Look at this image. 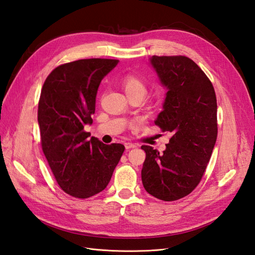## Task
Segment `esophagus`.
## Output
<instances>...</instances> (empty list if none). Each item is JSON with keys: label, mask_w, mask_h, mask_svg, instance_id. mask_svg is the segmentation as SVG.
<instances>
[{"label": "esophagus", "mask_w": 255, "mask_h": 255, "mask_svg": "<svg viewBox=\"0 0 255 255\" xmlns=\"http://www.w3.org/2000/svg\"><path fill=\"white\" fill-rule=\"evenodd\" d=\"M125 146H126L127 150H129V149H132V148H136V144L132 143V142H126Z\"/></svg>", "instance_id": "esophagus-1"}]
</instances>
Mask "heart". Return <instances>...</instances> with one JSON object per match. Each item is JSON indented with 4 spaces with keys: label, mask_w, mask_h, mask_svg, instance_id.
I'll return each mask as SVG.
<instances>
[{
    "label": "heart",
    "mask_w": 255,
    "mask_h": 255,
    "mask_svg": "<svg viewBox=\"0 0 255 255\" xmlns=\"http://www.w3.org/2000/svg\"><path fill=\"white\" fill-rule=\"evenodd\" d=\"M122 86L125 88L127 95L130 96L134 94L144 95L146 91V86L144 82L133 74H128L122 79Z\"/></svg>",
    "instance_id": "obj_1"
}]
</instances>
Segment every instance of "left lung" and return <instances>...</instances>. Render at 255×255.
I'll list each match as a JSON object with an SVG mask.
<instances>
[{"instance_id":"1","label":"left lung","mask_w":255,"mask_h":255,"mask_svg":"<svg viewBox=\"0 0 255 255\" xmlns=\"http://www.w3.org/2000/svg\"><path fill=\"white\" fill-rule=\"evenodd\" d=\"M151 64L168 89L155 125L172 136L161 154L141 146V180L151 196L175 201L188 196L205 172L217 139V99L212 82L190 58L154 55Z\"/></svg>"}]
</instances>
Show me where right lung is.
Segmentation results:
<instances>
[{
  "label": "right lung",
  "mask_w": 255,
  "mask_h": 255,
  "mask_svg": "<svg viewBox=\"0 0 255 255\" xmlns=\"http://www.w3.org/2000/svg\"><path fill=\"white\" fill-rule=\"evenodd\" d=\"M118 59H79L56 67L45 79L38 103L41 148L66 194L87 199L105 189L125 152L84 130L91 125L102 79Z\"/></svg>",
  "instance_id": "1"
}]
</instances>
